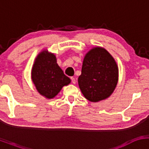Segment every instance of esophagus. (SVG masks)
Here are the masks:
<instances>
[{
	"instance_id": "1",
	"label": "esophagus",
	"mask_w": 149,
	"mask_h": 149,
	"mask_svg": "<svg viewBox=\"0 0 149 149\" xmlns=\"http://www.w3.org/2000/svg\"><path fill=\"white\" fill-rule=\"evenodd\" d=\"M71 82H72V83H73V84H76V78H73V77H71Z\"/></svg>"
}]
</instances>
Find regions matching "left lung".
<instances>
[{
  "instance_id": "8db88e82",
  "label": "left lung",
  "mask_w": 149,
  "mask_h": 149,
  "mask_svg": "<svg viewBox=\"0 0 149 149\" xmlns=\"http://www.w3.org/2000/svg\"><path fill=\"white\" fill-rule=\"evenodd\" d=\"M118 80V67L107 49L96 47L85 54L78 85L92 102L104 100L113 92Z\"/></svg>"
}]
</instances>
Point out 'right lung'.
Returning a JSON list of instances; mask_svg holds the SVG:
<instances>
[{
    "mask_svg": "<svg viewBox=\"0 0 149 149\" xmlns=\"http://www.w3.org/2000/svg\"><path fill=\"white\" fill-rule=\"evenodd\" d=\"M31 79L38 92L47 99L54 98L63 87L71 83V79L58 66L56 56L46 49L36 58Z\"/></svg>",
    "mask_w": 149,
    "mask_h": 149,
    "instance_id": "1",
    "label": "right lung"
}]
</instances>
